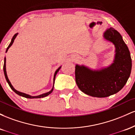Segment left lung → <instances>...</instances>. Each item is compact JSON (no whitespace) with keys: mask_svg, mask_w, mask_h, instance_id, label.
Wrapping results in <instances>:
<instances>
[{"mask_svg":"<svg viewBox=\"0 0 135 135\" xmlns=\"http://www.w3.org/2000/svg\"><path fill=\"white\" fill-rule=\"evenodd\" d=\"M103 37L115 46L114 63L97 70L76 65L75 70V82L80 90L97 98L107 97L119 92L128 81L132 66L129 49L121 35L110 27L105 31Z\"/></svg>","mask_w":135,"mask_h":135,"instance_id":"obj_1","label":"left lung"}]
</instances>
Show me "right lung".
I'll return each mask as SVG.
<instances>
[{
    "label": "right lung",
    "instance_id": "add662e5",
    "mask_svg": "<svg viewBox=\"0 0 135 135\" xmlns=\"http://www.w3.org/2000/svg\"><path fill=\"white\" fill-rule=\"evenodd\" d=\"M17 35H18V33H16V34H15V35H14V36H13V38H12V40H11V43H10V44H9V46H8V47H7V49H6V52H7V51H8L9 48L11 46H12V44H13V42H14V41H15V38L16 37ZM6 57H5V58H4V67H3V69H4V75H5V77H6V80H7V83L9 84V86H10V88H11V89H13V90L14 91H15V92L16 93V94H18V95H20V96H21V97H25V98H43V97H47V96H48V95H49V94H51V93L52 92V91H53V87H54V84H53V87H52V89H51V90L50 91H49V92L46 93H44V94H41V95L36 96V97H32V96H30V95H29V94H25V93H23L20 92V91H18L16 90V89H15V88H13V86H12V84H11L10 81H9V80L8 77H7V73H6ZM60 69H61V66H60V67H59L58 69L56 70V71L55 73V75H54V79H53V80H54V83H55V77H56V74H57V73H58V71H59V70H60Z\"/></svg>",
    "mask_w": 135,
    "mask_h": 135
}]
</instances>
